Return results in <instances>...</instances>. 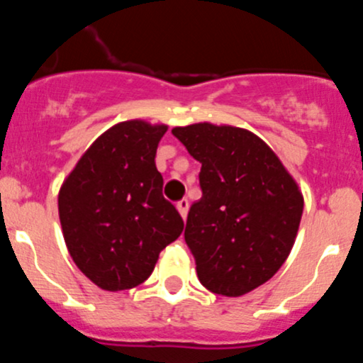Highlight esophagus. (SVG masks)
<instances>
[{
  "label": "esophagus",
  "mask_w": 363,
  "mask_h": 363,
  "mask_svg": "<svg viewBox=\"0 0 363 363\" xmlns=\"http://www.w3.org/2000/svg\"><path fill=\"white\" fill-rule=\"evenodd\" d=\"M176 209H178V213L182 214V218L185 220V218H187V211H189V201L185 200V198L184 200H179L178 203H176Z\"/></svg>",
  "instance_id": "obj_1"
}]
</instances>
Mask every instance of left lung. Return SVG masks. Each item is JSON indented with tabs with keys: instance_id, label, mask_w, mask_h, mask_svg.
Wrapping results in <instances>:
<instances>
[{
	"instance_id": "1",
	"label": "left lung",
	"mask_w": 363,
	"mask_h": 363,
	"mask_svg": "<svg viewBox=\"0 0 363 363\" xmlns=\"http://www.w3.org/2000/svg\"><path fill=\"white\" fill-rule=\"evenodd\" d=\"M172 134L201 163V198L185 227L198 278L221 296L251 293L293 249L303 213L296 179L262 138L242 127L201 121Z\"/></svg>"
}]
</instances>
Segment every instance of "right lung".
Segmentation results:
<instances>
[{"label": "right lung", "instance_id": "right-lung-1", "mask_svg": "<svg viewBox=\"0 0 363 363\" xmlns=\"http://www.w3.org/2000/svg\"><path fill=\"white\" fill-rule=\"evenodd\" d=\"M169 125H112L63 179L57 213L70 258L99 289L143 284L184 220L162 194L156 149Z\"/></svg>", "mask_w": 363, "mask_h": 363}]
</instances>
